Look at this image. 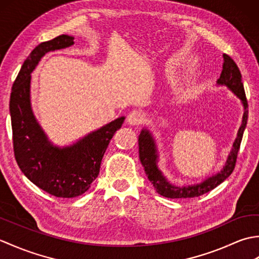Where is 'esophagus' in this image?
Listing matches in <instances>:
<instances>
[{
  "label": "esophagus",
  "instance_id": "obj_1",
  "mask_svg": "<svg viewBox=\"0 0 259 259\" xmlns=\"http://www.w3.org/2000/svg\"><path fill=\"white\" fill-rule=\"evenodd\" d=\"M145 119V114L140 110H134L128 115V123L133 125H139L142 123V121Z\"/></svg>",
  "mask_w": 259,
  "mask_h": 259
}]
</instances>
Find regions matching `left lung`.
<instances>
[{
  "label": "left lung",
  "mask_w": 259,
  "mask_h": 259,
  "mask_svg": "<svg viewBox=\"0 0 259 259\" xmlns=\"http://www.w3.org/2000/svg\"><path fill=\"white\" fill-rule=\"evenodd\" d=\"M224 65L223 71L221 74V78L218 79V84H225L227 85L230 90H232L236 96H237L241 101H243L245 112L243 118V123H241L237 138H236L233 150L227 159V162L225 164L224 169L221 172L216 176L206 179L203 183L199 185L194 186H186V187H177L171 184H169L167 179L163 177L160 170L157 167V151H156V145L153 141L151 135L148 130H142L139 135L138 144H139V159L141 164L145 168V172L148 176V179L155 187L156 191L159 195H161L166 198H171V199H180V198H195L199 197L206 192L216 188L217 186L221 185L224 180H226L232 172L234 171L236 161H237L238 151L241 144V139H243L244 130L246 128L247 118H248V103H247V99L244 90V84L241 81V74L240 71L235 63L234 60L227 54H224Z\"/></svg>",
  "instance_id": "1"
}]
</instances>
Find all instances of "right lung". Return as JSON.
Here are the masks:
<instances>
[{"mask_svg":"<svg viewBox=\"0 0 259 259\" xmlns=\"http://www.w3.org/2000/svg\"><path fill=\"white\" fill-rule=\"evenodd\" d=\"M72 45L73 36L65 34L40 43L22 65L10 98L13 150L18 166L38 188L61 198L78 197L90 188L100 171L110 140L124 121L123 117L115 119L63 149L48 141L31 110L30 73L47 52Z\"/></svg>","mask_w":259,"mask_h":259,"instance_id":"obj_1","label":"right lung"}]
</instances>
